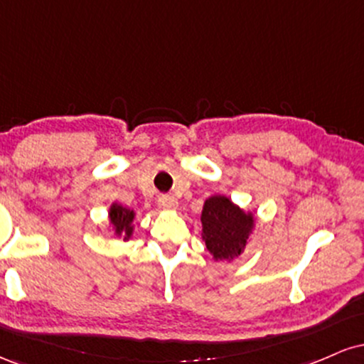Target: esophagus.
<instances>
[{"label":"esophagus","mask_w":364,"mask_h":364,"mask_svg":"<svg viewBox=\"0 0 364 364\" xmlns=\"http://www.w3.org/2000/svg\"><path fill=\"white\" fill-rule=\"evenodd\" d=\"M159 207H162V208H174V207H178V200L174 198V196L162 195V196H159Z\"/></svg>","instance_id":"esophagus-1"}]
</instances>
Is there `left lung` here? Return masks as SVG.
<instances>
[{
  "mask_svg": "<svg viewBox=\"0 0 364 364\" xmlns=\"http://www.w3.org/2000/svg\"><path fill=\"white\" fill-rule=\"evenodd\" d=\"M202 237L214 260H229L243 253L255 228L252 212H245L228 196L214 195L202 210Z\"/></svg>",
  "mask_w": 364,
  "mask_h": 364,
  "instance_id": "obj_1",
  "label": "left lung"
}]
</instances>
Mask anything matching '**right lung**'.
<instances>
[{"mask_svg":"<svg viewBox=\"0 0 364 364\" xmlns=\"http://www.w3.org/2000/svg\"><path fill=\"white\" fill-rule=\"evenodd\" d=\"M133 219L135 212L119 203H112L109 208V223L116 236H123L124 241L129 240L133 235Z\"/></svg>","mask_w":364,"mask_h":364,"instance_id":"1","label":"right lung"}]
</instances>
